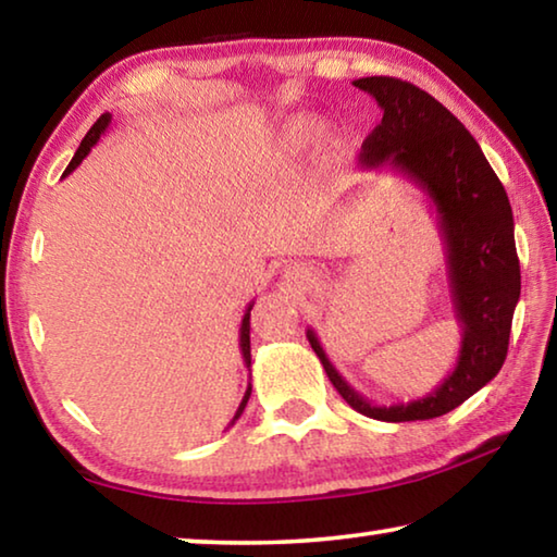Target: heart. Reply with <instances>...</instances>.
<instances>
[{
    "label": "heart",
    "mask_w": 557,
    "mask_h": 557,
    "mask_svg": "<svg viewBox=\"0 0 557 557\" xmlns=\"http://www.w3.org/2000/svg\"><path fill=\"white\" fill-rule=\"evenodd\" d=\"M324 137V122L309 112L292 115L285 120L280 132V145L289 154H305L312 149L319 139Z\"/></svg>",
    "instance_id": "heart-1"
}]
</instances>
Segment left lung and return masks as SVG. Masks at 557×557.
I'll list each match as a JSON object with an SVG mask.
<instances>
[{
	"label": "left lung",
	"instance_id": "left-lung-1",
	"mask_svg": "<svg viewBox=\"0 0 557 557\" xmlns=\"http://www.w3.org/2000/svg\"><path fill=\"white\" fill-rule=\"evenodd\" d=\"M354 86L373 96L383 110L358 162L366 169L391 164L435 206L461 346L455 371L425 398L373 405L334 369L312 329H307V338L329 381L356 412L383 422L432 420L484 388L506 361L513 309L521 297L511 203L476 139L430 92L391 75L358 78Z\"/></svg>",
	"mask_w": 557,
	"mask_h": 557
}]
</instances>
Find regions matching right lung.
Listing matches in <instances>:
<instances>
[{
	"label": "right lung",
	"instance_id": "add662e5",
	"mask_svg": "<svg viewBox=\"0 0 557 557\" xmlns=\"http://www.w3.org/2000/svg\"><path fill=\"white\" fill-rule=\"evenodd\" d=\"M110 120H112V115L110 112H106V115H100L98 117V122L96 125H92L90 129H88V135L83 137V143H81V147H78V152L73 154V159H71V164L65 166V172H63V176H69L75 166H78L83 159L88 157V152L92 147L98 145V139L106 135V129H108V125H110ZM252 305H256V301H250L248 305V309H245V317H243V324H240V351H243V361H245V366H248L250 369V309H252ZM250 391H252V385H248V391H245V395H243V400H240V405H238V410H235V418H233V422L240 418L243 414V410H245V405H248V398H250ZM231 422V425H233Z\"/></svg>",
	"mask_w": 557,
	"mask_h": 557
}]
</instances>
